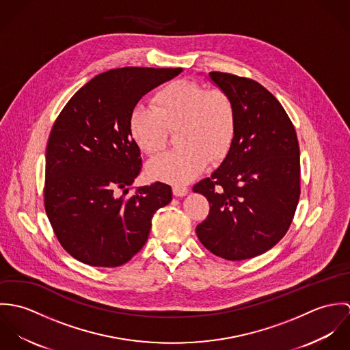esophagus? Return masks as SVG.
<instances>
[{
  "label": "esophagus",
  "mask_w": 350,
  "mask_h": 350,
  "mask_svg": "<svg viewBox=\"0 0 350 350\" xmlns=\"http://www.w3.org/2000/svg\"><path fill=\"white\" fill-rule=\"evenodd\" d=\"M172 193H174V196H175V197H185V196H187L189 189H187L186 186L175 185V186L172 187Z\"/></svg>",
  "instance_id": "1"
}]
</instances>
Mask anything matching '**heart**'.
I'll use <instances>...</instances> for the list:
<instances>
[{"mask_svg": "<svg viewBox=\"0 0 350 350\" xmlns=\"http://www.w3.org/2000/svg\"><path fill=\"white\" fill-rule=\"evenodd\" d=\"M129 135L137 147L156 156L167 147L170 131H178L180 146L150 161L152 178L186 183L197 178L207 161H222L236 135V109L222 89H207L194 81L179 79L159 89L152 107L136 106L128 120Z\"/></svg>", "mask_w": 350, "mask_h": 350, "instance_id": "obj_1", "label": "heart"}]
</instances>
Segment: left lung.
I'll list each match as a JSON object with an SVG mask.
<instances>
[{
  "label": "left lung",
  "mask_w": 350,
  "mask_h": 350,
  "mask_svg": "<svg viewBox=\"0 0 350 350\" xmlns=\"http://www.w3.org/2000/svg\"><path fill=\"white\" fill-rule=\"evenodd\" d=\"M232 98L236 135L210 178L193 187L210 203L197 226L206 250L226 260H245L276 245L287 233L300 196L299 144L280 102L258 82L208 72Z\"/></svg>",
  "instance_id": "obj_1"
}]
</instances>
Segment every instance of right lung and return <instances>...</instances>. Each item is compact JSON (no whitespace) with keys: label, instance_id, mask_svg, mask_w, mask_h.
I'll use <instances>...</instances> for the list:
<instances>
[{"label":"right lung","instance_id":"right-lung-1","mask_svg":"<svg viewBox=\"0 0 350 350\" xmlns=\"http://www.w3.org/2000/svg\"><path fill=\"white\" fill-rule=\"evenodd\" d=\"M180 72L109 70L81 88L57 116L46 150L44 207L60 245L74 258L92 267L125 264L147 243L156 210L172 200L161 182L125 197L142 170L128 120L143 96Z\"/></svg>","mask_w":350,"mask_h":350}]
</instances>
